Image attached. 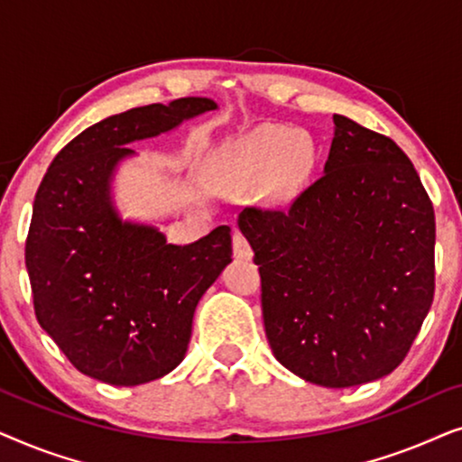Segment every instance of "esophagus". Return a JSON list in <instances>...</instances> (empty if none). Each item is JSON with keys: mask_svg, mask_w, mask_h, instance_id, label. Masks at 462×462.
<instances>
[{"mask_svg": "<svg viewBox=\"0 0 462 462\" xmlns=\"http://www.w3.org/2000/svg\"><path fill=\"white\" fill-rule=\"evenodd\" d=\"M233 252H236L237 258H244V261L252 258V245L239 229H233Z\"/></svg>", "mask_w": 462, "mask_h": 462, "instance_id": "esophagus-1", "label": "esophagus"}]
</instances>
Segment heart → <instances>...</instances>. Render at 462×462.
Listing matches in <instances>:
<instances>
[{
  "label": "heart",
  "instance_id": "heart-1",
  "mask_svg": "<svg viewBox=\"0 0 462 462\" xmlns=\"http://www.w3.org/2000/svg\"><path fill=\"white\" fill-rule=\"evenodd\" d=\"M313 157V141L305 132L263 125L233 149L231 162L239 172L248 176L269 172L275 191L290 193L307 179Z\"/></svg>",
  "mask_w": 462,
  "mask_h": 462
}]
</instances>
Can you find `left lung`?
Listing matches in <instances>:
<instances>
[{
    "mask_svg": "<svg viewBox=\"0 0 462 462\" xmlns=\"http://www.w3.org/2000/svg\"><path fill=\"white\" fill-rule=\"evenodd\" d=\"M324 174L288 208L252 206L239 229L261 273L277 362L321 387L391 374L435 292V212L389 136L334 116Z\"/></svg>",
    "mask_w": 462,
    "mask_h": 462,
    "instance_id": "obj_1",
    "label": "left lung"
}]
</instances>
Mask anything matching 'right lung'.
Here are the masks:
<instances>
[{"label": "right lung", "instance_id": "obj_1", "mask_svg": "<svg viewBox=\"0 0 462 462\" xmlns=\"http://www.w3.org/2000/svg\"><path fill=\"white\" fill-rule=\"evenodd\" d=\"M217 109L210 98L136 106L90 125L50 163L35 193L24 263L40 326L97 381L134 387L185 359L195 307L231 263L229 226L172 245L122 223L109 182L128 143Z\"/></svg>", "mask_w": 462, "mask_h": 462}]
</instances>
